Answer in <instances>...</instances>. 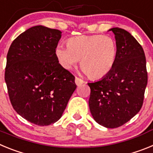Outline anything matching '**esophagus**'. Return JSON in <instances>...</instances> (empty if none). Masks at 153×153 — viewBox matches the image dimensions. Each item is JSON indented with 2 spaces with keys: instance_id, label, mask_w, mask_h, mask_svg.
<instances>
[{
  "instance_id": "obj_1",
  "label": "esophagus",
  "mask_w": 153,
  "mask_h": 153,
  "mask_svg": "<svg viewBox=\"0 0 153 153\" xmlns=\"http://www.w3.org/2000/svg\"><path fill=\"white\" fill-rule=\"evenodd\" d=\"M75 83H76V84L77 85V86H79V85L84 83L85 81L83 80V79H80V78H79V77H77V76H76V77H75Z\"/></svg>"
}]
</instances>
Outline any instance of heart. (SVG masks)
Returning a JSON list of instances; mask_svg holds the SVG:
<instances>
[{"mask_svg":"<svg viewBox=\"0 0 153 153\" xmlns=\"http://www.w3.org/2000/svg\"><path fill=\"white\" fill-rule=\"evenodd\" d=\"M67 47L58 45L55 54L65 69H70L80 60V67L91 79H101L111 72L117 55V42L109 36L82 35L71 37Z\"/></svg>","mask_w":153,"mask_h":153,"instance_id":"b5f03b06","label":"heart"}]
</instances>
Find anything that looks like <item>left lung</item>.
Returning <instances> with one entry per match:
<instances>
[{"label":"left lung","instance_id":"8db88e82","mask_svg":"<svg viewBox=\"0 0 153 153\" xmlns=\"http://www.w3.org/2000/svg\"><path fill=\"white\" fill-rule=\"evenodd\" d=\"M109 30L117 40V60L105 77L88 83L89 106L96 122L113 129L129 121L141 109L148 74L145 53L139 42L123 29Z\"/></svg>","mask_w":153,"mask_h":153}]
</instances>
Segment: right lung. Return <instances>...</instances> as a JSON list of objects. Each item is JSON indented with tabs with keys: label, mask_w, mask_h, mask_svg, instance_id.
Masks as SVG:
<instances>
[{
	"label": "right lung",
	"mask_w": 153,
	"mask_h": 153,
	"mask_svg": "<svg viewBox=\"0 0 153 153\" xmlns=\"http://www.w3.org/2000/svg\"><path fill=\"white\" fill-rule=\"evenodd\" d=\"M60 37L59 30L33 27L12 42L7 55L4 79L12 106L36 125L60 120L76 88L75 76L55 54Z\"/></svg>",
	"instance_id": "1"
}]
</instances>
